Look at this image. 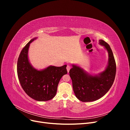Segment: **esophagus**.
Returning <instances> with one entry per match:
<instances>
[{
    "label": "esophagus",
    "instance_id": "esophagus-1",
    "mask_svg": "<svg viewBox=\"0 0 130 130\" xmlns=\"http://www.w3.org/2000/svg\"><path fill=\"white\" fill-rule=\"evenodd\" d=\"M70 68H71V67H70V66H67V70L68 73H69Z\"/></svg>",
    "mask_w": 130,
    "mask_h": 130
}]
</instances>
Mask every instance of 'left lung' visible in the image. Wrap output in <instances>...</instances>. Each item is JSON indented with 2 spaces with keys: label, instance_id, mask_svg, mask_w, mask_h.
Masks as SVG:
<instances>
[{
  "label": "left lung",
  "instance_id": "obj_1",
  "mask_svg": "<svg viewBox=\"0 0 130 130\" xmlns=\"http://www.w3.org/2000/svg\"><path fill=\"white\" fill-rule=\"evenodd\" d=\"M99 43L105 46L108 53V64L105 71L99 75L93 76L75 65H73L69 71L74 92L77 99L82 102L95 101L103 97L115 81L116 63L112 51L105 41L100 40Z\"/></svg>",
  "mask_w": 130,
  "mask_h": 130
}]
</instances>
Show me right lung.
I'll return each mask as SVG.
<instances>
[{"label":"right lung","instance_id":"right-lung-1","mask_svg":"<svg viewBox=\"0 0 130 130\" xmlns=\"http://www.w3.org/2000/svg\"><path fill=\"white\" fill-rule=\"evenodd\" d=\"M31 40L23 48L17 61V74L22 88L30 97L40 101H48L55 96L62 76L67 73V65L49 66L44 70L34 68L29 63L27 53Z\"/></svg>","mask_w":130,"mask_h":130}]
</instances>
